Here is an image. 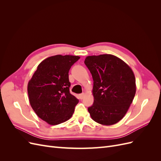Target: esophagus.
Instances as JSON below:
<instances>
[{
	"mask_svg": "<svg viewBox=\"0 0 161 161\" xmlns=\"http://www.w3.org/2000/svg\"><path fill=\"white\" fill-rule=\"evenodd\" d=\"M85 95V93H82V94H80V95H79V98H80V99H82L84 98Z\"/></svg>",
	"mask_w": 161,
	"mask_h": 161,
	"instance_id": "34e87169",
	"label": "esophagus"
}]
</instances>
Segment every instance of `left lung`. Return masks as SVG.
Returning <instances> with one entry per match:
<instances>
[{
    "instance_id": "1",
    "label": "left lung",
    "mask_w": 161,
    "mask_h": 161,
    "mask_svg": "<svg viewBox=\"0 0 161 161\" xmlns=\"http://www.w3.org/2000/svg\"><path fill=\"white\" fill-rule=\"evenodd\" d=\"M85 64L93 79L94 103L88 108L91 118L104 125L118 123L134 98V72L125 62L111 54L86 56Z\"/></svg>"
}]
</instances>
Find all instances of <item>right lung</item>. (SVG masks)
<instances>
[{
	"label": "right lung",
	"instance_id": "right-lung-1",
	"mask_svg": "<svg viewBox=\"0 0 161 161\" xmlns=\"http://www.w3.org/2000/svg\"><path fill=\"white\" fill-rule=\"evenodd\" d=\"M80 58L78 56L56 55L37 66L27 85L32 109L42 120L58 125L69 120L79 99L70 93L69 72Z\"/></svg>",
	"mask_w": 161,
	"mask_h": 161
}]
</instances>
